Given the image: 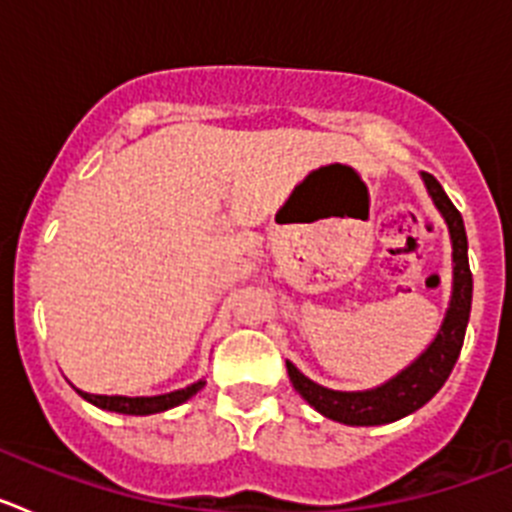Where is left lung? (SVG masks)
Returning <instances> with one entry per match:
<instances>
[{
  "label": "left lung",
  "instance_id": "8db88e82",
  "mask_svg": "<svg viewBox=\"0 0 512 512\" xmlns=\"http://www.w3.org/2000/svg\"><path fill=\"white\" fill-rule=\"evenodd\" d=\"M423 182L428 194H431L433 205L438 207V212H441L446 225H449L451 259H454V287H451L449 310H446V318H443L431 346L425 348L413 364L405 366L397 377L379 384L374 390H328L323 384L307 379L292 361H287V374L292 384H295V390L320 415L336 420V423L384 425L415 413L441 390L443 382L449 379L451 369H454L456 359H459L461 346H464L469 310H472V271H469L467 256V230H464L461 212L449 200V194L443 192L436 176L423 171Z\"/></svg>",
  "mask_w": 512,
  "mask_h": 512
}]
</instances>
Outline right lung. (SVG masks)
Wrapping results in <instances>:
<instances>
[{
  "instance_id": "add662e5",
  "label": "right lung",
  "mask_w": 512,
  "mask_h": 512,
  "mask_svg": "<svg viewBox=\"0 0 512 512\" xmlns=\"http://www.w3.org/2000/svg\"><path fill=\"white\" fill-rule=\"evenodd\" d=\"M205 387V379L200 382L189 384L184 390L176 392H166V395H156V397H122V395H89V392H81L79 395L84 397L87 402L97 405L102 410H110V413H122V415H153V413H164V410L176 408V405H182L187 402L189 397L197 395V392Z\"/></svg>"
}]
</instances>
